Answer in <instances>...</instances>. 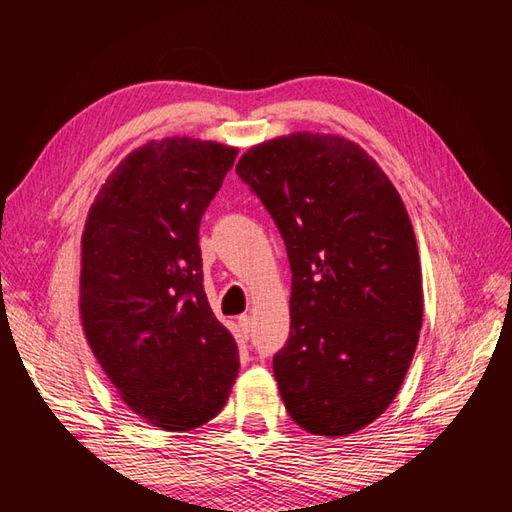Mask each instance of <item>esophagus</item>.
Returning <instances> with one entry per match:
<instances>
[{"label":"esophagus","mask_w":512,"mask_h":512,"mask_svg":"<svg viewBox=\"0 0 512 512\" xmlns=\"http://www.w3.org/2000/svg\"><path fill=\"white\" fill-rule=\"evenodd\" d=\"M237 323H239V328H242V334H244V336H248V334H250V325H253V323H250V317H248V314H242V317L237 319Z\"/></svg>","instance_id":"1"}]
</instances>
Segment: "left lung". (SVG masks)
<instances>
[{
    "label": "left lung",
    "mask_w": 512,
    "mask_h": 512,
    "mask_svg": "<svg viewBox=\"0 0 512 512\" xmlns=\"http://www.w3.org/2000/svg\"><path fill=\"white\" fill-rule=\"evenodd\" d=\"M235 171L290 259V336L273 358L281 400L314 436L361 431L396 398L422 328L418 244L400 193L336 134L266 140Z\"/></svg>",
    "instance_id": "8db88e82"
}]
</instances>
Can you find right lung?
<instances>
[{"instance_id": "obj_1", "label": "right lung", "mask_w": 512, "mask_h": 512, "mask_svg": "<svg viewBox=\"0 0 512 512\" xmlns=\"http://www.w3.org/2000/svg\"><path fill=\"white\" fill-rule=\"evenodd\" d=\"M235 156L215 140H149L107 176L81 235L85 339L125 405L162 431L213 420L237 378V345L206 301L198 246Z\"/></svg>"}]
</instances>
